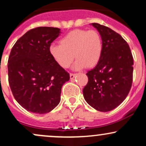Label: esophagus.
I'll list each match as a JSON object with an SVG mask.
<instances>
[{
    "label": "esophagus",
    "instance_id": "obj_1",
    "mask_svg": "<svg viewBox=\"0 0 146 146\" xmlns=\"http://www.w3.org/2000/svg\"><path fill=\"white\" fill-rule=\"evenodd\" d=\"M75 76H76V74H75V73H71V74H70V78H71V80L74 78Z\"/></svg>",
    "mask_w": 146,
    "mask_h": 146
}]
</instances>
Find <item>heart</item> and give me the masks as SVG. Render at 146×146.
Wrapping results in <instances>:
<instances>
[{"instance_id":"heart-1","label":"heart","mask_w":146,"mask_h":146,"mask_svg":"<svg viewBox=\"0 0 146 146\" xmlns=\"http://www.w3.org/2000/svg\"><path fill=\"white\" fill-rule=\"evenodd\" d=\"M103 51L102 37L96 30L75 29L60 40V44L49 46L50 54L60 66L67 68L73 62L74 70L94 67L100 62Z\"/></svg>"}]
</instances>
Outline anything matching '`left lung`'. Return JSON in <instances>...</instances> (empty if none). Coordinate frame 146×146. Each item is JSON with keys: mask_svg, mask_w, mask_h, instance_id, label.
I'll return each instance as SVG.
<instances>
[{"mask_svg": "<svg viewBox=\"0 0 146 146\" xmlns=\"http://www.w3.org/2000/svg\"><path fill=\"white\" fill-rule=\"evenodd\" d=\"M103 42L98 64L86 73L88 82L83 89L84 98L95 110L108 112L121 104L132 86L133 58L129 45L107 27L92 23Z\"/></svg>", "mask_w": 146, "mask_h": 146, "instance_id": "left-lung-1", "label": "left lung"}]
</instances>
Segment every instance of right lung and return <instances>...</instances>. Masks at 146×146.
I'll use <instances>...</instances> for the list:
<instances>
[{
    "label": "right lung",
    "instance_id": "1",
    "mask_svg": "<svg viewBox=\"0 0 146 146\" xmlns=\"http://www.w3.org/2000/svg\"><path fill=\"white\" fill-rule=\"evenodd\" d=\"M61 33L56 27H40L16 41L8 60L9 84L15 100L25 109L46 114L59 104L62 86L70 79L49 52Z\"/></svg>",
    "mask_w": 146,
    "mask_h": 146
}]
</instances>
